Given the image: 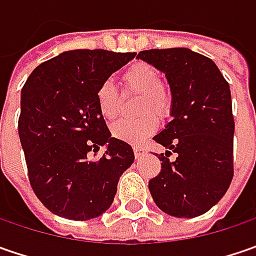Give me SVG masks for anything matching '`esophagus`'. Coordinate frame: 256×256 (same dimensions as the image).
<instances>
[{"instance_id": "1", "label": "esophagus", "mask_w": 256, "mask_h": 256, "mask_svg": "<svg viewBox=\"0 0 256 256\" xmlns=\"http://www.w3.org/2000/svg\"><path fill=\"white\" fill-rule=\"evenodd\" d=\"M134 154H135V158L140 160L141 156L145 155V148L144 146H134Z\"/></svg>"}]
</instances>
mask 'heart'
Segmentation results:
<instances>
[{"label": "heart", "instance_id": "heart-1", "mask_svg": "<svg viewBox=\"0 0 256 256\" xmlns=\"http://www.w3.org/2000/svg\"><path fill=\"white\" fill-rule=\"evenodd\" d=\"M125 91L141 94L138 112L144 114L135 120H121L114 124L112 135L126 144L140 145L158 128V120L166 118L172 110V96L162 85V75L160 70L148 62H135L128 66L121 75ZM96 106L105 120H115L121 108V96L111 81H104L98 86ZM155 113L154 116L153 114Z\"/></svg>", "mask_w": 256, "mask_h": 256}]
</instances>
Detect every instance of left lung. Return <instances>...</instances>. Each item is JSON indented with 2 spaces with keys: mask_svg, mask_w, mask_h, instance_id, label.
<instances>
[{
  "mask_svg": "<svg viewBox=\"0 0 256 256\" xmlns=\"http://www.w3.org/2000/svg\"><path fill=\"white\" fill-rule=\"evenodd\" d=\"M138 58L162 71L172 94V120L154 136L168 151L148 188L158 208L176 218L210 211L234 176L230 84L211 58L188 48L141 51ZM171 152L178 154L169 161Z\"/></svg>",
  "mask_w": 256,
  "mask_h": 256,
  "instance_id": "1",
  "label": "left lung"
}]
</instances>
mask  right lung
<instances>
[{
	"instance_id": "obj_1",
	"label": "right lung",
	"mask_w": 256,
	"mask_h": 256,
	"mask_svg": "<svg viewBox=\"0 0 256 256\" xmlns=\"http://www.w3.org/2000/svg\"><path fill=\"white\" fill-rule=\"evenodd\" d=\"M135 55L66 51L38 65L25 82L18 134L28 178L38 200L58 216H100L135 160L130 144L111 136L95 100L98 86ZM104 144L103 156L92 160L90 152Z\"/></svg>"
}]
</instances>
